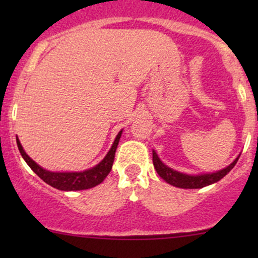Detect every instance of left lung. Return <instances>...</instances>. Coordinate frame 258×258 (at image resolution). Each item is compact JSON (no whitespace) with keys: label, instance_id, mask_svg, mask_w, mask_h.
Wrapping results in <instances>:
<instances>
[{"label":"left lung","instance_id":"1","mask_svg":"<svg viewBox=\"0 0 258 258\" xmlns=\"http://www.w3.org/2000/svg\"><path fill=\"white\" fill-rule=\"evenodd\" d=\"M239 156L234 160L229 166L223 168V170H220L214 173L197 174V176L180 173L178 171H174L172 168L166 166V165L159 159L158 154L154 152V150H153V164H154V167H155L156 172L159 173V176L161 177L162 179L166 180L168 184L173 186H178V188H183V189H198V188H204V186L212 184V183L218 182V180L223 178V177L226 176V174L229 172L234 166H235L236 161L239 160Z\"/></svg>","mask_w":258,"mask_h":258}]
</instances>
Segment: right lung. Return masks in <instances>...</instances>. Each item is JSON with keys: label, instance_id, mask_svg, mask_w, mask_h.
Listing matches in <instances>:
<instances>
[{"label": "right lung", "instance_id": "obj_1", "mask_svg": "<svg viewBox=\"0 0 258 258\" xmlns=\"http://www.w3.org/2000/svg\"><path fill=\"white\" fill-rule=\"evenodd\" d=\"M121 133L115 138L112 147L109 150V153L106 154L105 158L99 162L98 165H96L94 167L90 168V170L82 171V172H51V171H47L38 166L34 160L30 159V156L28 155L23 149L22 144H20L19 139L17 137V144L18 149H19L20 154H22L23 159L25 160L26 164L30 166V168L34 171L35 173L40 177L43 182H46L47 184L52 185L53 188H57L59 190H84V189H90L93 186L98 185L99 183H102L109 172H110L112 167V162H114L115 158V152H116L117 144H119Z\"/></svg>", "mask_w": 258, "mask_h": 258}]
</instances>
